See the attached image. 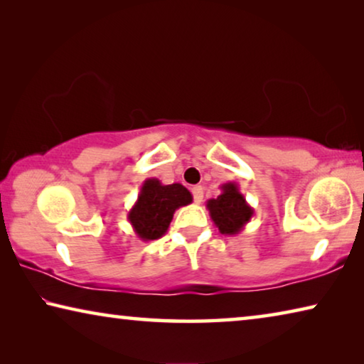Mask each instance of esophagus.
<instances>
[{
	"mask_svg": "<svg viewBox=\"0 0 364 364\" xmlns=\"http://www.w3.org/2000/svg\"><path fill=\"white\" fill-rule=\"evenodd\" d=\"M191 191H193V197H194L196 204H200L202 199H204V189H202V186H194Z\"/></svg>",
	"mask_w": 364,
	"mask_h": 364,
	"instance_id": "1",
	"label": "esophagus"
}]
</instances>
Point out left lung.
<instances>
[{"label":"left lung","instance_id":"1","mask_svg":"<svg viewBox=\"0 0 364 364\" xmlns=\"http://www.w3.org/2000/svg\"><path fill=\"white\" fill-rule=\"evenodd\" d=\"M220 189L221 194L217 199H208L205 207L218 231L225 236H234L254 217V208L247 204L237 183H225Z\"/></svg>","mask_w":364,"mask_h":364}]
</instances>
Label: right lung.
I'll use <instances>...</instances> for the list:
<instances>
[{"label": "right lung", "instance_id": "right-lung-1", "mask_svg": "<svg viewBox=\"0 0 364 364\" xmlns=\"http://www.w3.org/2000/svg\"><path fill=\"white\" fill-rule=\"evenodd\" d=\"M191 202L193 194L183 184H162L157 178H147L128 212V221L141 241H154L167 232L178 208Z\"/></svg>", "mask_w": 364, "mask_h": 364}]
</instances>
